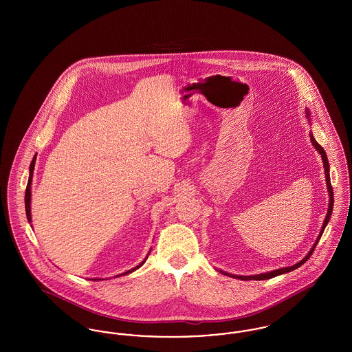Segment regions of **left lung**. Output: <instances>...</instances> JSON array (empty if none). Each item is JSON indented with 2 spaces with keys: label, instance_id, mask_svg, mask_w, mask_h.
Here are the masks:
<instances>
[{
  "label": "left lung",
  "instance_id": "left-lung-1",
  "mask_svg": "<svg viewBox=\"0 0 352 352\" xmlns=\"http://www.w3.org/2000/svg\"><path fill=\"white\" fill-rule=\"evenodd\" d=\"M305 111H306V112H305V113H306V118H307V121H309V124H310V121H311V120H310V111H309V109H305ZM309 134H310V141H311L313 146L316 148V151H318L319 154H320V157H322L323 168H324V175H326V186H327V191H329V210H327L326 218L323 220V224H322L320 232H319L318 237H317V240H316L314 245L311 247V250H310L309 253L302 258L301 261H298L297 264H294V265H292V267L276 269V270H272V272H268V273H261V274H254V276H236V274L227 273V272H224V270H219L221 274H226V276H228V277H234V278H237V280H244V281H248V280H268V278H272V277H276V276H280V274H285V273H287V272H292V270H294V269L300 268L302 264H305V263L309 260V257L313 254V251H314L316 245L318 244L320 236L323 234V231H324V228H326V226H327L329 220L331 218V214H333V206H334V192H333V187H331V182H330V165H329V160H327L326 151H323V148H322V146L319 145L318 142L316 141V138H314L313 133L310 132Z\"/></svg>",
  "mask_w": 352,
  "mask_h": 352
}]
</instances>
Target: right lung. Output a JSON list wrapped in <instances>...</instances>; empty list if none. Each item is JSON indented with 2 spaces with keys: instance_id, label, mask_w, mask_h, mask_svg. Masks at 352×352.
<instances>
[{
  "instance_id": "obj_1",
  "label": "right lung",
  "mask_w": 352,
  "mask_h": 352,
  "mask_svg": "<svg viewBox=\"0 0 352 352\" xmlns=\"http://www.w3.org/2000/svg\"><path fill=\"white\" fill-rule=\"evenodd\" d=\"M35 160H36V154L33 157V161H32V164H30V168H29V182H28V187H26V192H25V208H26V217H28V220H29V223H32V211H30V203H32V181H33V173H34V166H35ZM151 253V252H149ZM149 253H148V256H149ZM148 256L144 258V261L141 263V264H138L137 267H134L133 269H131V270H126L125 273H121V274H118L116 277L118 276H125V274H129V273H132L134 270H137V269L140 268V267H142L144 265V263L146 261V258H148ZM95 280H99V278H95Z\"/></svg>"
}]
</instances>
